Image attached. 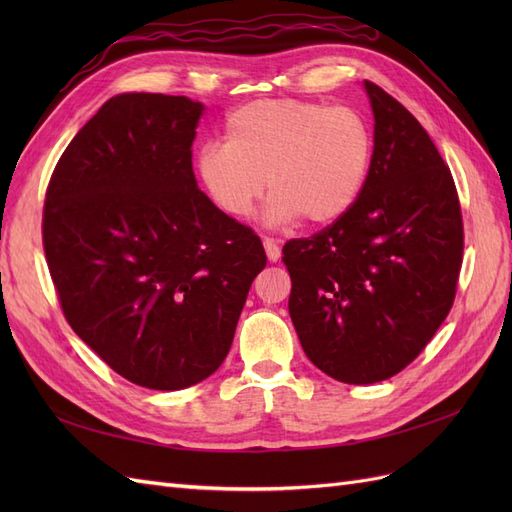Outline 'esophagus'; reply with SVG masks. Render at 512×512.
Returning <instances> with one entry per match:
<instances>
[{
  "mask_svg": "<svg viewBox=\"0 0 512 512\" xmlns=\"http://www.w3.org/2000/svg\"><path fill=\"white\" fill-rule=\"evenodd\" d=\"M262 245H265L267 258H269L271 262H277V260H280V256H282L280 243H277V241H275V239H271V237H265V239H262Z\"/></svg>",
  "mask_w": 512,
  "mask_h": 512,
  "instance_id": "1",
  "label": "esophagus"
}]
</instances>
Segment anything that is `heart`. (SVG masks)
I'll use <instances>...</instances> for the list:
<instances>
[{"label": "heart", "instance_id": "heart-1", "mask_svg": "<svg viewBox=\"0 0 512 512\" xmlns=\"http://www.w3.org/2000/svg\"><path fill=\"white\" fill-rule=\"evenodd\" d=\"M371 156L374 136L354 108L273 98L232 111L224 145L200 149L196 173L230 218H247L267 183L269 224H331L359 200Z\"/></svg>", "mask_w": 512, "mask_h": 512}]
</instances>
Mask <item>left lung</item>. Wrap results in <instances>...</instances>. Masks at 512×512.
Wrapping results in <instances>:
<instances>
[{"label":"left lung","instance_id":"1","mask_svg":"<svg viewBox=\"0 0 512 512\" xmlns=\"http://www.w3.org/2000/svg\"><path fill=\"white\" fill-rule=\"evenodd\" d=\"M374 156L359 200L307 239H290L288 312L324 374L374 384L425 350L455 301L463 220L455 181L404 104L365 81Z\"/></svg>","mask_w":512,"mask_h":512}]
</instances>
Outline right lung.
Returning a JSON list of instances; mask_svg holds the SVG:
<instances>
[{
    "mask_svg": "<svg viewBox=\"0 0 512 512\" xmlns=\"http://www.w3.org/2000/svg\"><path fill=\"white\" fill-rule=\"evenodd\" d=\"M203 104L121 94L72 138L46 188L42 245L72 331L126 380L179 391L222 365L254 277L256 232L192 168Z\"/></svg>",
    "mask_w": 512,
    "mask_h": 512,
    "instance_id": "add662e5",
    "label": "right lung"
}]
</instances>
